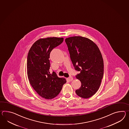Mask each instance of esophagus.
Masks as SVG:
<instances>
[{
  "instance_id": "34e87169",
  "label": "esophagus",
  "mask_w": 129,
  "mask_h": 129,
  "mask_svg": "<svg viewBox=\"0 0 129 129\" xmlns=\"http://www.w3.org/2000/svg\"><path fill=\"white\" fill-rule=\"evenodd\" d=\"M68 80L70 82H71V81H72L73 80V78L72 77L70 76V77H69L68 78Z\"/></svg>"
}]
</instances>
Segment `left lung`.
<instances>
[{
    "mask_svg": "<svg viewBox=\"0 0 129 129\" xmlns=\"http://www.w3.org/2000/svg\"><path fill=\"white\" fill-rule=\"evenodd\" d=\"M73 66L80 73L76 78L81 86L76 90V94L88 98L95 94L104 76V60L98 46L88 38L74 36L66 38Z\"/></svg>",
    "mask_w": 129,
    "mask_h": 129,
    "instance_id": "8db88e82",
    "label": "left lung"
}]
</instances>
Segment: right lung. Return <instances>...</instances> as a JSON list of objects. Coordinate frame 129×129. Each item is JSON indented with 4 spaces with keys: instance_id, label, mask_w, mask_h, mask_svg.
<instances>
[{
    "instance_id": "add662e5",
    "label": "right lung",
    "mask_w": 129,
    "mask_h": 129,
    "mask_svg": "<svg viewBox=\"0 0 129 129\" xmlns=\"http://www.w3.org/2000/svg\"><path fill=\"white\" fill-rule=\"evenodd\" d=\"M63 38L48 37L35 42L29 51L27 74L32 87L42 98L51 99L60 93L66 80L59 78L54 71L49 72L50 53L61 44Z\"/></svg>"
}]
</instances>
